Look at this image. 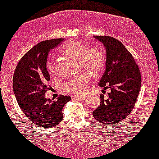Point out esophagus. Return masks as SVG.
<instances>
[{
	"label": "esophagus",
	"instance_id": "1",
	"mask_svg": "<svg viewBox=\"0 0 159 159\" xmlns=\"http://www.w3.org/2000/svg\"><path fill=\"white\" fill-rule=\"evenodd\" d=\"M73 98H75V99H79V100H83L84 99L86 98L85 95H74L72 96Z\"/></svg>",
	"mask_w": 159,
	"mask_h": 159
}]
</instances>
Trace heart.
Wrapping results in <instances>:
<instances>
[{
	"label": "heart",
	"instance_id": "1",
	"mask_svg": "<svg viewBox=\"0 0 159 159\" xmlns=\"http://www.w3.org/2000/svg\"><path fill=\"white\" fill-rule=\"evenodd\" d=\"M60 53L68 59L76 60L79 68H85L94 75L101 72L105 65V55L101 49L95 47H88L85 43L76 40H71L60 49ZM47 71L50 74L55 73L53 62H48ZM90 80L89 74L82 73L70 80L65 84V89L69 92L80 94L86 88Z\"/></svg>",
	"mask_w": 159,
	"mask_h": 159
}]
</instances>
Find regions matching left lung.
I'll return each mask as SVG.
<instances>
[{"label":"left lung","instance_id":"obj_1","mask_svg":"<svg viewBox=\"0 0 159 159\" xmlns=\"http://www.w3.org/2000/svg\"><path fill=\"white\" fill-rule=\"evenodd\" d=\"M106 48V70L98 85L110 88L108 98L101 94L94 118L106 125L125 119L133 110L140 91V71L134 57L120 41L110 36H94Z\"/></svg>","mask_w":159,"mask_h":159}]
</instances>
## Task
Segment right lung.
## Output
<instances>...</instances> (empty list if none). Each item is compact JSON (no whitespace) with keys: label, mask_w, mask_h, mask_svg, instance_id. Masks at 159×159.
I'll return each instance as SVG.
<instances>
[{"label":"right lung","mask_w":159,"mask_h":159,"mask_svg":"<svg viewBox=\"0 0 159 159\" xmlns=\"http://www.w3.org/2000/svg\"><path fill=\"white\" fill-rule=\"evenodd\" d=\"M64 39L43 41L35 45L20 59L13 75L12 87L20 109L29 120L43 128L55 127L63 120L62 109L71 100L60 95L47 99V83L50 80L46 68L48 54Z\"/></svg>","instance_id":"add662e5"}]
</instances>
